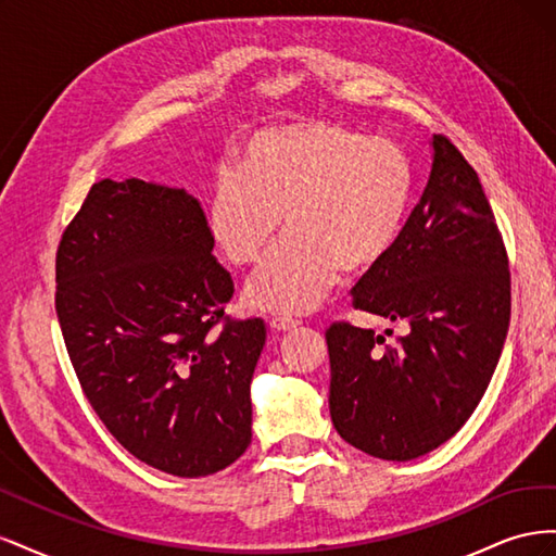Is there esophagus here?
<instances>
[{"instance_id": "esophagus-1", "label": "esophagus", "mask_w": 556, "mask_h": 556, "mask_svg": "<svg viewBox=\"0 0 556 556\" xmlns=\"http://www.w3.org/2000/svg\"><path fill=\"white\" fill-rule=\"evenodd\" d=\"M268 327H271L274 331H292L299 327V323L292 317H274L271 323H268Z\"/></svg>"}]
</instances>
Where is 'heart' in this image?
I'll use <instances>...</instances> for the list:
<instances>
[{"mask_svg": "<svg viewBox=\"0 0 556 556\" xmlns=\"http://www.w3.org/2000/svg\"><path fill=\"white\" fill-rule=\"evenodd\" d=\"M413 201V166L401 146L341 123L262 129L223 172L208 201V231L237 266L257 262L245 306L260 313L313 311L339 280L376 268L396 245Z\"/></svg>", "mask_w": 556, "mask_h": 556, "instance_id": "heart-1", "label": "heart"}]
</instances>
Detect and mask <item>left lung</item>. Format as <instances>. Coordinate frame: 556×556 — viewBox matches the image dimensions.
I'll return each instance as SVG.
<instances>
[{
	"label": "left lung",
	"mask_w": 556,
	"mask_h": 556,
	"mask_svg": "<svg viewBox=\"0 0 556 556\" xmlns=\"http://www.w3.org/2000/svg\"><path fill=\"white\" fill-rule=\"evenodd\" d=\"M401 237L352 290V306L406 336L333 323L329 413L341 439L371 457L408 462L473 415L510 325V271L480 178L443 134ZM387 336L392 331L387 329Z\"/></svg>",
	"instance_id": "obj_1"
}]
</instances>
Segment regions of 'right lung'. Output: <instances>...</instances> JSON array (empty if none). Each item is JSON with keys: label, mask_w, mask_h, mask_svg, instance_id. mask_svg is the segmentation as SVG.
<instances>
[{"label": "right lung", "mask_w": 556, "mask_h": 556, "mask_svg": "<svg viewBox=\"0 0 556 556\" xmlns=\"http://www.w3.org/2000/svg\"><path fill=\"white\" fill-rule=\"evenodd\" d=\"M213 245L192 194L106 178L55 257V311L90 406L134 457L178 478L217 473L252 439L266 327L225 315L233 280Z\"/></svg>", "instance_id": "obj_1"}]
</instances>
